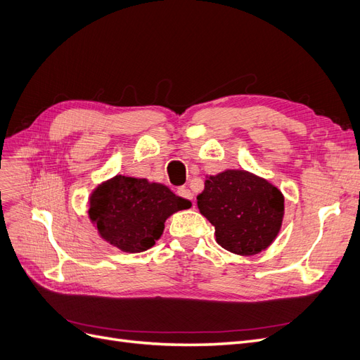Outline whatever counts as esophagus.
<instances>
[{
	"mask_svg": "<svg viewBox=\"0 0 360 360\" xmlns=\"http://www.w3.org/2000/svg\"><path fill=\"white\" fill-rule=\"evenodd\" d=\"M178 195H181L182 198H187V200H193V193L187 187H179Z\"/></svg>",
	"mask_w": 360,
	"mask_h": 360,
	"instance_id": "esophagus-1",
	"label": "esophagus"
}]
</instances>
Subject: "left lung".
I'll return each mask as SVG.
<instances>
[{
    "instance_id": "left-lung-1",
    "label": "left lung",
    "mask_w": 360,
    "mask_h": 360,
    "mask_svg": "<svg viewBox=\"0 0 360 360\" xmlns=\"http://www.w3.org/2000/svg\"><path fill=\"white\" fill-rule=\"evenodd\" d=\"M197 206L215 227L217 243L242 257L258 255L267 249L276 240L285 217L282 191L243 169L206 176Z\"/></svg>"
}]
</instances>
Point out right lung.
<instances>
[{"instance_id": "add662e5", "label": "right lung", "mask_w": 360, "mask_h": 360, "mask_svg": "<svg viewBox=\"0 0 360 360\" xmlns=\"http://www.w3.org/2000/svg\"><path fill=\"white\" fill-rule=\"evenodd\" d=\"M190 207V200L163 184L115 175L93 190L87 214L106 243L127 254H139L162 237L169 217Z\"/></svg>"}]
</instances>
